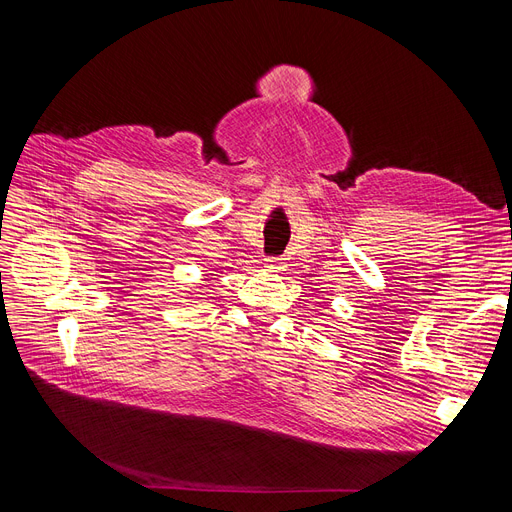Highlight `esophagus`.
<instances>
[{"label":"esophagus","instance_id":"esophagus-1","mask_svg":"<svg viewBox=\"0 0 512 512\" xmlns=\"http://www.w3.org/2000/svg\"><path fill=\"white\" fill-rule=\"evenodd\" d=\"M264 269H269L271 273H279V271H283V262H281V258H266Z\"/></svg>","mask_w":512,"mask_h":512}]
</instances>
